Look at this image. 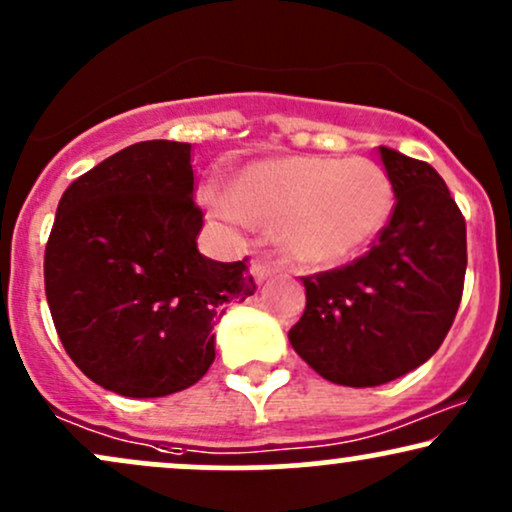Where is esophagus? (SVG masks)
I'll list each match as a JSON object with an SVG mask.
<instances>
[{"label": "esophagus", "mask_w": 512, "mask_h": 512, "mask_svg": "<svg viewBox=\"0 0 512 512\" xmlns=\"http://www.w3.org/2000/svg\"><path fill=\"white\" fill-rule=\"evenodd\" d=\"M250 272H252V276H255L257 283H262V281H267L269 276H274L276 272H279V267H276L274 262L255 260V262L250 264Z\"/></svg>", "instance_id": "obj_1"}]
</instances>
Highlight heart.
Returning a JSON list of instances; mask_svg holds the SVG:
<instances>
[{
  "label": "heart",
  "mask_w": 512,
  "mask_h": 512,
  "mask_svg": "<svg viewBox=\"0 0 512 512\" xmlns=\"http://www.w3.org/2000/svg\"><path fill=\"white\" fill-rule=\"evenodd\" d=\"M393 183L377 162L362 157L288 155L245 166L229 197H214L224 221L274 226L288 257L331 267L362 255L389 224Z\"/></svg>",
  "instance_id": "heart-1"
}]
</instances>
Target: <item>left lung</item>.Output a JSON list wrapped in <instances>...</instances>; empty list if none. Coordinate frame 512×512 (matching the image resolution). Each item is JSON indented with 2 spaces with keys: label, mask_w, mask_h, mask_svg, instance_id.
<instances>
[{
  "label": "left lung",
  "mask_w": 512,
  "mask_h": 512,
  "mask_svg": "<svg viewBox=\"0 0 512 512\" xmlns=\"http://www.w3.org/2000/svg\"><path fill=\"white\" fill-rule=\"evenodd\" d=\"M396 207L377 243L348 267L307 276L288 331L326 381L365 389L412 372L451 329L467 267L465 219L434 166L379 147Z\"/></svg>",
  "instance_id": "1"
}]
</instances>
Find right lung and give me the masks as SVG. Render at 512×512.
I'll return each mask as SVG.
<instances>
[{
	"label": "right lung",
	"mask_w": 512,
	"mask_h": 512,
	"mask_svg": "<svg viewBox=\"0 0 512 512\" xmlns=\"http://www.w3.org/2000/svg\"><path fill=\"white\" fill-rule=\"evenodd\" d=\"M190 145L145 140L66 188L45 250V293L66 353L126 398H162L205 377L214 326L255 293L243 262L197 250Z\"/></svg>",
	"instance_id": "1"
}]
</instances>
